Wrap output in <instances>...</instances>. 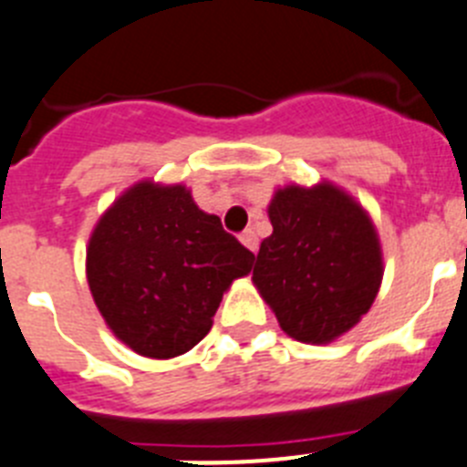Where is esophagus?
Instances as JSON below:
<instances>
[{"mask_svg": "<svg viewBox=\"0 0 467 467\" xmlns=\"http://www.w3.org/2000/svg\"><path fill=\"white\" fill-rule=\"evenodd\" d=\"M239 239H242V244L251 251V254H255V251H258V234H255L254 230H246V233H242L239 234Z\"/></svg>", "mask_w": 467, "mask_h": 467, "instance_id": "obj_1", "label": "esophagus"}]
</instances>
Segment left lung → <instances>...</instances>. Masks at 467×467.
I'll return each instance as SVG.
<instances>
[{
	"mask_svg": "<svg viewBox=\"0 0 467 467\" xmlns=\"http://www.w3.org/2000/svg\"><path fill=\"white\" fill-rule=\"evenodd\" d=\"M267 216L272 234L254 267L260 297L288 337L335 342L379 293L384 255L372 218L333 182L276 188Z\"/></svg>",
	"mask_w": 467,
	"mask_h": 467,
	"instance_id": "1",
	"label": "left lung"
}]
</instances>
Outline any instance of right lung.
Returning a JSON list of instances; mask_svg holds the SVG:
<instances>
[{
  "label": "right lung",
  "instance_id": "add662e5",
  "mask_svg": "<svg viewBox=\"0 0 467 467\" xmlns=\"http://www.w3.org/2000/svg\"><path fill=\"white\" fill-rule=\"evenodd\" d=\"M254 254L202 212L183 183L144 179L92 228L86 276L104 323L134 354L176 358L212 330L213 314Z\"/></svg>",
  "mask_w": 467,
  "mask_h": 467
}]
</instances>
